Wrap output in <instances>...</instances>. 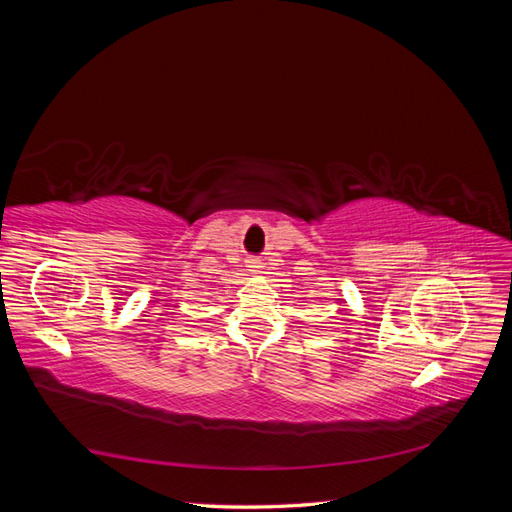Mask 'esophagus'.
<instances>
[{"mask_svg":"<svg viewBox=\"0 0 512 512\" xmlns=\"http://www.w3.org/2000/svg\"><path fill=\"white\" fill-rule=\"evenodd\" d=\"M247 267H250L252 271H256L260 267V260L258 258H250V260H247Z\"/></svg>","mask_w":512,"mask_h":512,"instance_id":"1","label":"esophagus"}]
</instances>
